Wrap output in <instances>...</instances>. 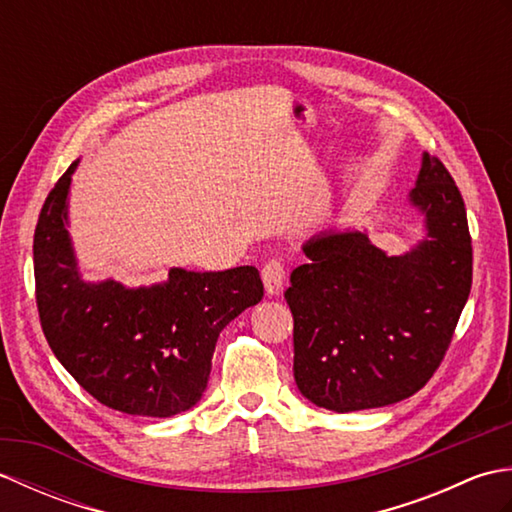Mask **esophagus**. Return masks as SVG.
I'll list each match as a JSON object with an SVG mask.
<instances>
[{
	"label": "esophagus",
	"instance_id": "34e87169",
	"mask_svg": "<svg viewBox=\"0 0 512 512\" xmlns=\"http://www.w3.org/2000/svg\"><path fill=\"white\" fill-rule=\"evenodd\" d=\"M262 279H264V288L270 297H277L281 290H284V281H286V266L281 259H270V262L262 270Z\"/></svg>",
	"mask_w": 512,
	"mask_h": 512
}]
</instances>
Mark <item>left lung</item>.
<instances>
[{"label":"left lung","mask_w":512,"mask_h":512,"mask_svg":"<svg viewBox=\"0 0 512 512\" xmlns=\"http://www.w3.org/2000/svg\"><path fill=\"white\" fill-rule=\"evenodd\" d=\"M409 204L424 237L402 255L365 231H328L303 244L286 301L295 319V380L336 413L394 405L440 367L473 281V248L460 189L422 154Z\"/></svg>","instance_id":"1"}]
</instances>
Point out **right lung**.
I'll return each mask as SVG.
<instances>
[{
    "label": "right lung",
    "mask_w": 512,
    "mask_h": 512,
    "mask_svg": "<svg viewBox=\"0 0 512 512\" xmlns=\"http://www.w3.org/2000/svg\"><path fill=\"white\" fill-rule=\"evenodd\" d=\"M72 162L35 228V284L43 334L59 363L101 405L171 418L204 394L217 336L264 297L255 266L220 273L171 268L154 286L85 281L68 233Z\"/></svg>",
    "instance_id": "1"
}]
</instances>
